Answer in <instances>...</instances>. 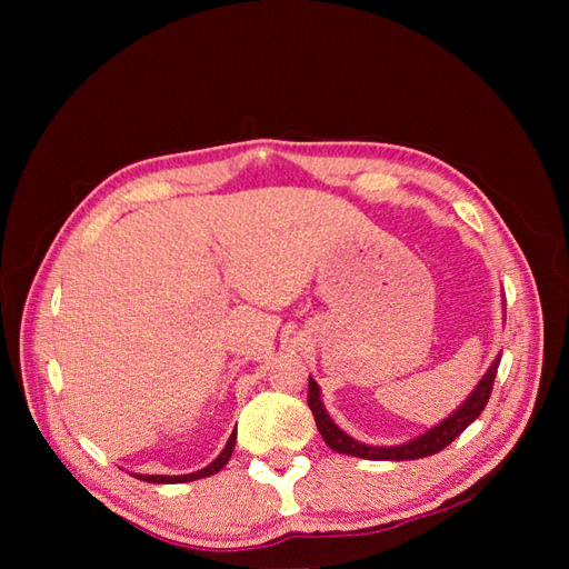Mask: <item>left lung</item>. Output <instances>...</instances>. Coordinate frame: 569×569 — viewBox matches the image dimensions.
Here are the masks:
<instances>
[{"label": "left lung", "mask_w": 569, "mask_h": 569, "mask_svg": "<svg viewBox=\"0 0 569 569\" xmlns=\"http://www.w3.org/2000/svg\"><path fill=\"white\" fill-rule=\"evenodd\" d=\"M498 363H501V353L493 358V363L489 366L485 377H481L477 387L470 391L468 399H465L449 418H443L432 429H427V432L418 435L416 439H408L403 443L372 446V443H363V441L349 437L343 429H339L335 425V420L330 416H327V410L320 399V387L313 377H308V406H311V410H313L318 432L322 435L325 443L337 453L363 458V460H418V458H427V456L439 453L441 449H446V446H449L460 432H465V429H468L481 416V410H485L489 396H491V389H493Z\"/></svg>", "instance_id": "1"}]
</instances>
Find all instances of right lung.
<instances>
[{
    "label": "right lung",
    "instance_id": "add662e5",
    "mask_svg": "<svg viewBox=\"0 0 569 569\" xmlns=\"http://www.w3.org/2000/svg\"><path fill=\"white\" fill-rule=\"evenodd\" d=\"M234 443H237V432L230 435L226 449L220 451V456L211 465H206V468H201L197 472H189V475H137L134 472L132 477L142 479V481H151V485H182V481H194V479H201V477H211V475H216V472L226 468L232 451H234Z\"/></svg>",
    "mask_w": 569,
    "mask_h": 569
}]
</instances>
